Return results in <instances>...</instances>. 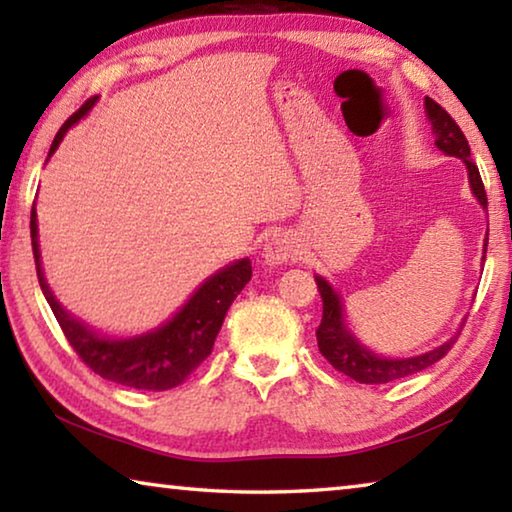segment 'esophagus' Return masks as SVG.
Returning a JSON list of instances; mask_svg holds the SVG:
<instances>
[{"label": "esophagus", "mask_w": 512, "mask_h": 512, "mask_svg": "<svg viewBox=\"0 0 512 512\" xmlns=\"http://www.w3.org/2000/svg\"><path fill=\"white\" fill-rule=\"evenodd\" d=\"M298 255V239L289 232H275L264 243L262 257L266 266H282Z\"/></svg>", "instance_id": "34e87169"}]
</instances>
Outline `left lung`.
<instances>
[{"instance_id":"1","label":"left lung","mask_w":512,"mask_h":512,"mask_svg":"<svg viewBox=\"0 0 512 512\" xmlns=\"http://www.w3.org/2000/svg\"><path fill=\"white\" fill-rule=\"evenodd\" d=\"M424 107H426V116L433 125L435 145L444 154H449V157L462 159V164L467 166L472 193L476 196V200L481 202V207L488 209V196H485L481 173H478V168L472 161V152H469V143L465 139V134L460 132L456 120H453L449 113L440 107V104L431 100V97H426ZM485 248H488V239H485ZM314 280L323 300L321 326L316 328L319 351L339 373L358 380V383L383 385V383H392V380H401L405 376H412V373L428 369L431 364L442 360L444 355L451 351V346L456 344V339L462 330L460 328L458 335H453L449 342L433 348V351L415 355V358H383V355L373 353L371 348L364 346L360 339L348 330L346 319H344L342 298H339L337 291L328 285V280H323L321 275H314ZM462 326H465V323H462Z\"/></svg>"}]
</instances>
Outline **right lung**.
I'll use <instances>...</instances> for the list:
<instances>
[{
    "label": "right lung",
    "mask_w": 512,
    "mask_h": 512,
    "mask_svg": "<svg viewBox=\"0 0 512 512\" xmlns=\"http://www.w3.org/2000/svg\"><path fill=\"white\" fill-rule=\"evenodd\" d=\"M95 100L97 97L86 100L81 104V109L72 113L61 125L47 157H52L56 152L68 129L93 109ZM31 248H34L40 289H43L63 335L75 348L81 362L88 369H93L97 376L111 380V383L134 389H150V392H164V389L182 385L205 362L207 355L212 353L227 310H230L234 298L239 296V291L248 285L250 275H253V266H250L248 257L232 262L218 273L209 275L182 305V310L166 321L164 326L136 337L118 339L104 337L93 328H88L86 323L75 319L52 294L50 285L45 282L43 266H40L36 207H31Z\"/></svg>",
    "instance_id": "1"
}]
</instances>
